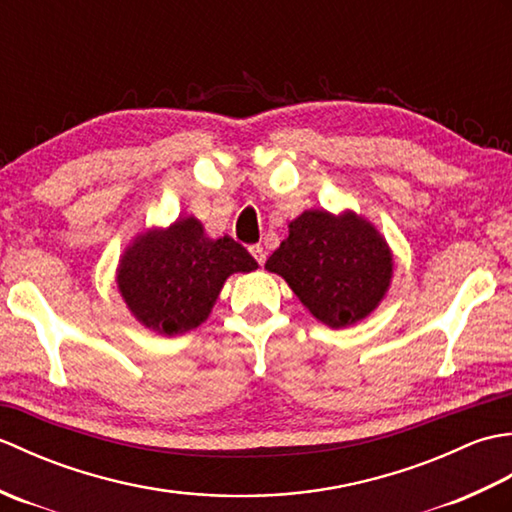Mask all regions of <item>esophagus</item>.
<instances>
[{
    "instance_id": "1",
    "label": "esophagus",
    "mask_w": 512,
    "mask_h": 512,
    "mask_svg": "<svg viewBox=\"0 0 512 512\" xmlns=\"http://www.w3.org/2000/svg\"><path fill=\"white\" fill-rule=\"evenodd\" d=\"M248 250H250V255L255 257V262H257L259 266H264V262H266V250H264L262 246H259V244H257V246H250Z\"/></svg>"
}]
</instances>
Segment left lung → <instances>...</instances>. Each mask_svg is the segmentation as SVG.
<instances>
[{
    "mask_svg": "<svg viewBox=\"0 0 512 512\" xmlns=\"http://www.w3.org/2000/svg\"><path fill=\"white\" fill-rule=\"evenodd\" d=\"M314 319L345 328L374 312L389 288L394 259L385 237L352 211H303L268 257Z\"/></svg>",
    "mask_w": 512,
    "mask_h": 512,
    "instance_id": "left-lung-1",
    "label": "left lung"
}]
</instances>
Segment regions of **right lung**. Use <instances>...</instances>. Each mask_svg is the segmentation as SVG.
I'll return each instance as SVG.
<instances>
[{
    "mask_svg": "<svg viewBox=\"0 0 512 512\" xmlns=\"http://www.w3.org/2000/svg\"><path fill=\"white\" fill-rule=\"evenodd\" d=\"M255 268L235 239H211L195 217H178L169 228L140 233L125 248L116 284L145 328L173 336L206 321L228 277Z\"/></svg>",
    "mask_w": 512,
    "mask_h": 512,
    "instance_id": "obj_1",
    "label": "right lung"
}]
</instances>
